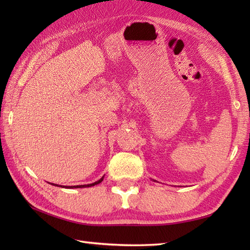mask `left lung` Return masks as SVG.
I'll list each match as a JSON object with an SVG mask.
<instances>
[{
  "label": "left lung",
  "mask_w": 250,
  "mask_h": 250,
  "mask_svg": "<svg viewBox=\"0 0 250 250\" xmlns=\"http://www.w3.org/2000/svg\"><path fill=\"white\" fill-rule=\"evenodd\" d=\"M155 182H156V180H155Z\"/></svg>",
  "instance_id": "1"
}]
</instances>
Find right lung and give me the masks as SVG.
<instances>
[{
	"label": "right lung",
	"instance_id": "1",
	"mask_svg": "<svg viewBox=\"0 0 250 250\" xmlns=\"http://www.w3.org/2000/svg\"><path fill=\"white\" fill-rule=\"evenodd\" d=\"M103 178H104V176H103L102 178H101V179H99L98 182L92 183V184H88V185H79V186H63V188L73 189V188H87V187H92V186H95V185H98V184H100V183H102ZM51 185L57 186V187H60V186H58V185H56V184H51ZM61 187H62V186H61Z\"/></svg>",
	"mask_w": 250,
	"mask_h": 250
}]
</instances>
